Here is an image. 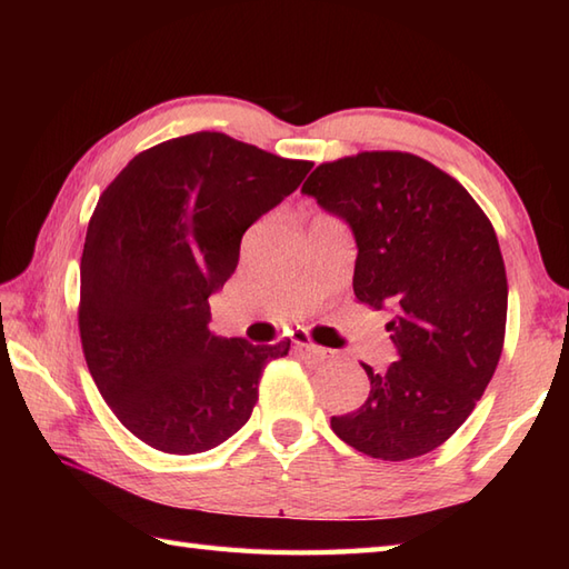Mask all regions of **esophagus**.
<instances>
[{"label": "esophagus", "instance_id": "1", "mask_svg": "<svg viewBox=\"0 0 569 569\" xmlns=\"http://www.w3.org/2000/svg\"><path fill=\"white\" fill-rule=\"evenodd\" d=\"M293 342H296V347H298V349H303V352H308L310 357H316V359H328V357L332 355L330 349H325V347H320V345L312 342L306 332H296Z\"/></svg>", "mask_w": 569, "mask_h": 569}]
</instances>
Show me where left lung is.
Instances as JSON below:
<instances>
[{"mask_svg":"<svg viewBox=\"0 0 569 569\" xmlns=\"http://www.w3.org/2000/svg\"><path fill=\"white\" fill-rule=\"evenodd\" d=\"M357 241L355 296L391 310L398 359L361 365L369 396L332 430L377 459L420 457L462 426L497 371L509 286L499 239L475 198L426 159L365 151L303 183Z\"/></svg>","mask_w":569,"mask_h":569,"instance_id":"left-lung-1","label":"left lung"}]
</instances>
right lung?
Returning a JSON list of instances; mask_svg holds the SVG:
<instances>
[{"instance_id": "right-lung-1", "label": "right lung", "mask_w": 569, "mask_h": 569, "mask_svg": "<svg viewBox=\"0 0 569 569\" xmlns=\"http://www.w3.org/2000/svg\"><path fill=\"white\" fill-rule=\"evenodd\" d=\"M291 161L220 131L163 141L127 163L94 208L80 261V340L94 383L139 440L168 455L222 445L291 340L253 347L210 330L261 214L303 183Z\"/></svg>"}]
</instances>
